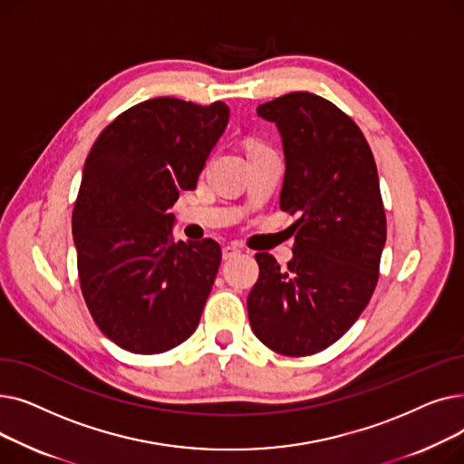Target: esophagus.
I'll return each instance as SVG.
<instances>
[{
  "mask_svg": "<svg viewBox=\"0 0 464 464\" xmlns=\"http://www.w3.org/2000/svg\"><path fill=\"white\" fill-rule=\"evenodd\" d=\"M222 256H224V259H233V257L240 256V248L235 245H227L222 248Z\"/></svg>",
  "mask_w": 464,
  "mask_h": 464,
  "instance_id": "obj_1",
  "label": "esophagus"
}]
</instances>
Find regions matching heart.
<instances>
[{
  "label": "heart",
  "instance_id": "obj_1",
  "mask_svg": "<svg viewBox=\"0 0 464 464\" xmlns=\"http://www.w3.org/2000/svg\"><path fill=\"white\" fill-rule=\"evenodd\" d=\"M256 149H261V144L259 142H250V152L256 150Z\"/></svg>",
  "mask_w": 464,
  "mask_h": 464
}]
</instances>
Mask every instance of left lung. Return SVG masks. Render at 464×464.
<instances>
[{
    "label": "left lung",
    "mask_w": 464,
    "mask_h": 464,
    "mask_svg": "<svg viewBox=\"0 0 464 464\" xmlns=\"http://www.w3.org/2000/svg\"><path fill=\"white\" fill-rule=\"evenodd\" d=\"M257 114L282 137L280 208L301 218L285 269L256 256L248 318L266 348L312 355L336 343L374 294L387 233L378 169L355 121L320 95L291 92Z\"/></svg>",
    "instance_id": "obj_1"
}]
</instances>
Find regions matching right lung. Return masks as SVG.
<instances>
[{"instance_id": "obj_1", "label": "right lung", "mask_w": 464, "mask_h": 464, "mask_svg": "<svg viewBox=\"0 0 464 464\" xmlns=\"http://www.w3.org/2000/svg\"><path fill=\"white\" fill-rule=\"evenodd\" d=\"M229 107L177 97L114 118L86 158L72 210L79 280L93 322L131 353H163L198 329L222 250L173 240L169 208L195 189Z\"/></svg>"}]
</instances>
